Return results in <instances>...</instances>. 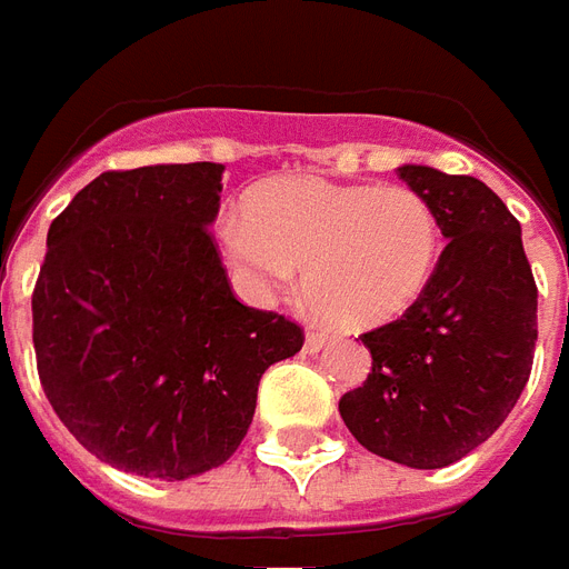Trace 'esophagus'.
<instances>
[{"label": "esophagus", "mask_w": 569, "mask_h": 569, "mask_svg": "<svg viewBox=\"0 0 569 569\" xmlns=\"http://www.w3.org/2000/svg\"><path fill=\"white\" fill-rule=\"evenodd\" d=\"M328 346V333H321V330H309L306 333V352L309 356H316L318 349H325Z\"/></svg>", "instance_id": "esophagus-1"}]
</instances>
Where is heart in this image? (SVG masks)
Masks as SVG:
<instances>
[{"label": "heart", "mask_w": 569, "mask_h": 569, "mask_svg": "<svg viewBox=\"0 0 569 569\" xmlns=\"http://www.w3.org/2000/svg\"><path fill=\"white\" fill-rule=\"evenodd\" d=\"M244 291L276 297L303 266V291L340 328L389 325L420 303L441 257V220L410 187L293 174L244 196V217L217 229Z\"/></svg>", "instance_id": "b5f03b06"}]
</instances>
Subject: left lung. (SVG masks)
Wrapping results in <instances>:
<instances>
[{
  "mask_svg": "<svg viewBox=\"0 0 569 569\" xmlns=\"http://www.w3.org/2000/svg\"><path fill=\"white\" fill-rule=\"evenodd\" d=\"M398 177L432 201L447 244L420 303L361 333L373 365L340 417L370 453L445 469L497 432L530 380L536 281L521 223L493 189L426 164Z\"/></svg>",
  "mask_w": 569,
  "mask_h": 569,
  "instance_id": "obj_1",
  "label": "left lung"
}]
</instances>
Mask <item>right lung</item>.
<instances>
[{"mask_svg": "<svg viewBox=\"0 0 569 569\" xmlns=\"http://www.w3.org/2000/svg\"><path fill=\"white\" fill-rule=\"evenodd\" d=\"M223 164L103 171L51 220L33 288L46 398L116 469L183 481L248 435L269 365L303 349L291 318L239 303L211 223Z\"/></svg>", "mask_w": 569, "mask_h": 569, "instance_id": "right-lung-1", "label": "right lung"}]
</instances>
